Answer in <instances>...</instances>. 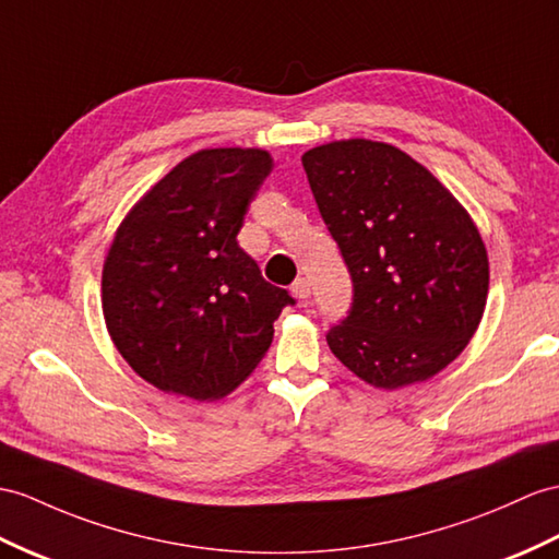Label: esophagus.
<instances>
[{"mask_svg": "<svg viewBox=\"0 0 559 559\" xmlns=\"http://www.w3.org/2000/svg\"><path fill=\"white\" fill-rule=\"evenodd\" d=\"M292 292H294L296 298H301V301H306V298L310 296V282L304 280V277H298V280L292 284Z\"/></svg>", "mask_w": 559, "mask_h": 559, "instance_id": "1", "label": "esophagus"}]
</instances>
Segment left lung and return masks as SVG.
I'll list each match as a JSON object with an SVG mask.
<instances>
[{"label":"left lung","mask_w":559,"mask_h":559,"mask_svg":"<svg viewBox=\"0 0 559 559\" xmlns=\"http://www.w3.org/2000/svg\"><path fill=\"white\" fill-rule=\"evenodd\" d=\"M301 160L353 282L346 318L326 332L332 353L379 389L441 372L469 344L488 294V258L467 211L384 142H330Z\"/></svg>","instance_id":"8db88e82"}]
</instances>
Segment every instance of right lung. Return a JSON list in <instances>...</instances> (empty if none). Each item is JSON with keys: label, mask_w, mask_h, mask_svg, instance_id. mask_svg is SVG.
<instances>
[{"label": "right lung", "mask_w": 559, "mask_h": 559, "mask_svg": "<svg viewBox=\"0 0 559 559\" xmlns=\"http://www.w3.org/2000/svg\"><path fill=\"white\" fill-rule=\"evenodd\" d=\"M272 170L261 148L185 158L130 211L106 255L102 306L120 356L148 384L221 399L251 374L296 298L239 247Z\"/></svg>", "instance_id": "obj_1"}]
</instances>
